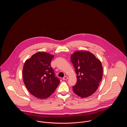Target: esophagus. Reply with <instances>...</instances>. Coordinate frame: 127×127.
Masks as SVG:
<instances>
[{
  "mask_svg": "<svg viewBox=\"0 0 127 127\" xmlns=\"http://www.w3.org/2000/svg\"><path fill=\"white\" fill-rule=\"evenodd\" d=\"M68 79V77H67V76H65V77H64V78H63L62 79H63V80H66V79Z\"/></svg>",
  "mask_w": 127,
  "mask_h": 127,
  "instance_id": "1",
  "label": "esophagus"
}]
</instances>
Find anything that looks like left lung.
<instances>
[{"label":"left lung","mask_w":127,"mask_h":127,"mask_svg":"<svg viewBox=\"0 0 127 127\" xmlns=\"http://www.w3.org/2000/svg\"><path fill=\"white\" fill-rule=\"evenodd\" d=\"M70 58L77 79L73 91L81 97H89L97 91L102 79L101 63L94 55L86 51H75Z\"/></svg>","instance_id":"left-lung-1"}]
</instances>
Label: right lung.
I'll list each match as a JSON object with an SVG mask.
<instances>
[{
    "instance_id": "1",
    "label": "right lung",
    "mask_w": 127,
    "mask_h": 127,
    "mask_svg": "<svg viewBox=\"0 0 127 127\" xmlns=\"http://www.w3.org/2000/svg\"><path fill=\"white\" fill-rule=\"evenodd\" d=\"M54 57L47 52H38L25 62L22 71L25 85L37 98L48 97L60 83L50 66Z\"/></svg>"
}]
</instances>
